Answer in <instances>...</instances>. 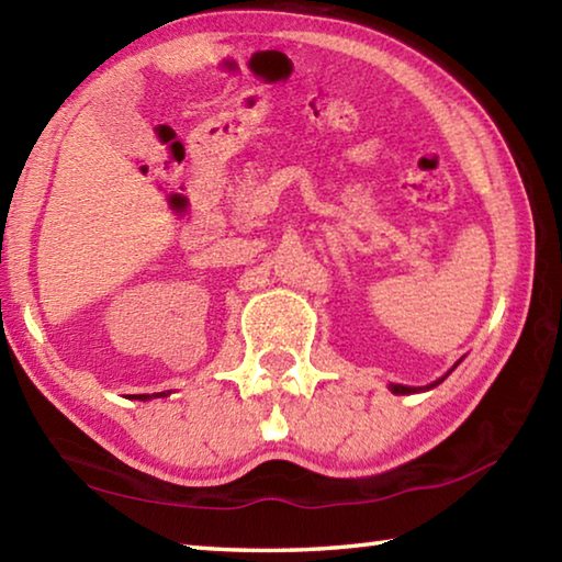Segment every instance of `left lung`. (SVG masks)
Here are the masks:
<instances>
[{"label":"left lung","mask_w":562,"mask_h":562,"mask_svg":"<svg viewBox=\"0 0 562 562\" xmlns=\"http://www.w3.org/2000/svg\"><path fill=\"white\" fill-rule=\"evenodd\" d=\"M459 361H461V359H459ZM459 361H456V364H459ZM456 364H453V369H456ZM446 376H449V374H443L441 379H436V382H434V384H429V386H426V389H434V386H439ZM389 389H392L394 394H416V392H424V389H416V386H404V384H389Z\"/></svg>","instance_id":"1"}]
</instances>
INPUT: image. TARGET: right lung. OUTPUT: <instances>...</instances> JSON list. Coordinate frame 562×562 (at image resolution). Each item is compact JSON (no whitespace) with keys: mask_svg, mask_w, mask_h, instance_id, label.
<instances>
[{"mask_svg":"<svg viewBox=\"0 0 562 562\" xmlns=\"http://www.w3.org/2000/svg\"><path fill=\"white\" fill-rule=\"evenodd\" d=\"M154 396H156V394H154ZM138 398H150V396H148V394H138Z\"/></svg>","mask_w":562,"mask_h":562,"instance_id":"right-lung-1","label":"right lung"}]
</instances>
